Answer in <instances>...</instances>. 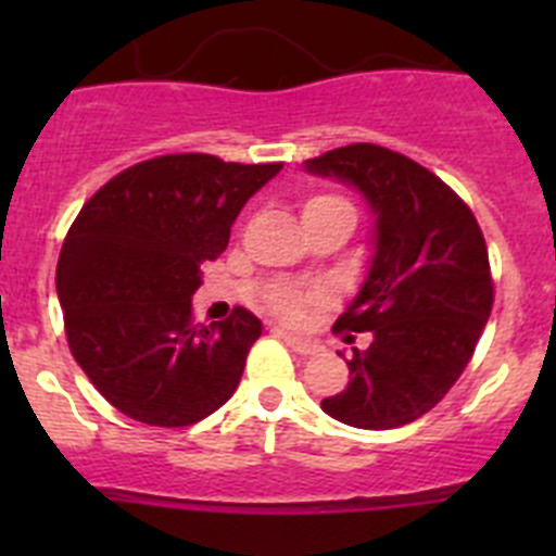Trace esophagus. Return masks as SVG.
I'll return each instance as SVG.
<instances>
[{
	"mask_svg": "<svg viewBox=\"0 0 556 556\" xmlns=\"http://www.w3.org/2000/svg\"><path fill=\"white\" fill-rule=\"evenodd\" d=\"M275 333H278V337H281L294 353L312 356V353L320 351V342H317V339H312V337H303V333H294V331H289V328H281V326L275 328Z\"/></svg>",
	"mask_w": 556,
	"mask_h": 556,
	"instance_id": "1",
	"label": "esophagus"
}]
</instances>
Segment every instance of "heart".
Listing matches in <instances>:
<instances>
[{
  "label": "heart",
  "mask_w": 556,
  "mask_h": 556,
  "mask_svg": "<svg viewBox=\"0 0 556 556\" xmlns=\"http://www.w3.org/2000/svg\"><path fill=\"white\" fill-rule=\"evenodd\" d=\"M328 203H342V200L337 198H312L306 205H303V211L308 208H317V205H328ZM308 301V294L298 292V289H278V292L269 294V308L278 314H283V317H289V320H298L303 312V303Z\"/></svg>",
  "instance_id": "heart-1"
}]
</instances>
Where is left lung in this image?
Here are the masks:
<instances>
[{
  "label": "left lung",
  "mask_w": 556,
  "mask_h": 556,
  "mask_svg": "<svg viewBox=\"0 0 556 556\" xmlns=\"http://www.w3.org/2000/svg\"><path fill=\"white\" fill-rule=\"evenodd\" d=\"M303 169L353 186L372 214L365 281L333 326L372 339L353 348L351 381L323 397V412L353 429L412 424L456 384L490 320L493 278L479 223L434 172L387 147H339Z\"/></svg>",
  "instance_id": "obj_1"
}]
</instances>
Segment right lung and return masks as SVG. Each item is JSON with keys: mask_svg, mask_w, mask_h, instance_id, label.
Here are the masks:
<instances>
[{"mask_svg": "<svg viewBox=\"0 0 556 556\" xmlns=\"http://www.w3.org/2000/svg\"><path fill=\"white\" fill-rule=\"evenodd\" d=\"M281 166L161 155L80 208L58 258V301L77 365L122 415L175 429L236 392L262 320L236 306L228 320L194 326L191 294L200 264L228 248L239 211Z\"/></svg>", "mask_w": 556, "mask_h": 556, "instance_id": "1", "label": "right lung"}]
</instances>
